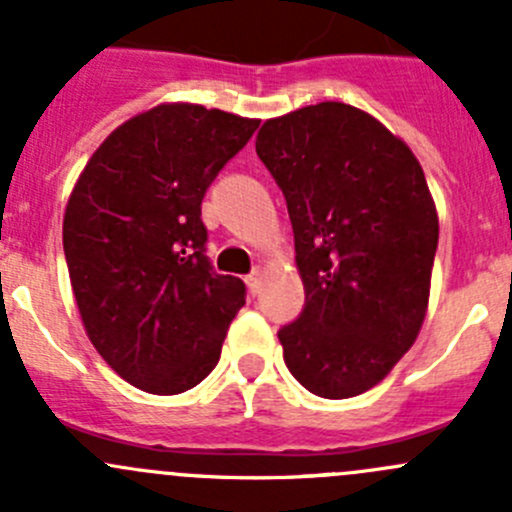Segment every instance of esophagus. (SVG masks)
<instances>
[{
    "mask_svg": "<svg viewBox=\"0 0 512 512\" xmlns=\"http://www.w3.org/2000/svg\"><path fill=\"white\" fill-rule=\"evenodd\" d=\"M260 280H262V270H260V267H257V270H252L250 275L245 277L247 287H250V292H252V294L260 292Z\"/></svg>",
    "mask_w": 512,
    "mask_h": 512,
    "instance_id": "obj_1",
    "label": "esophagus"
}]
</instances>
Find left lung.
<instances>
[{
    "instance_id": "left-lung-1",
    "label": "left lung",
    "mask_w": 512,
    "mask_h": 512,
    "mask_svg": "<svg viewBox=\"0 0 512 512\" xmlns=\"http://www.w3.org/2000/svg\"><path fill=\"white\" fill-rule=\"evenodd\" d=\"M257 156L285 193L304 309L277 332L294 379L322 399L379 384L416 342L438 215L411 148L339 101L270 118Z\"/></svg>"
}]
</instances>
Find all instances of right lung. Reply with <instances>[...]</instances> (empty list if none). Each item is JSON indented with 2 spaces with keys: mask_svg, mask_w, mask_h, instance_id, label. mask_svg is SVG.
<instances>
[{
  "mask_svg": "<svg viewBox=\"0 0 512 512\" xmlns=\"http://www.w3.org/2000/svg\"><path fill=\"white\" fill-rule=\"evenodd\" d=\"M260 121L160 103L118 126L76 180L64 255L81 322L121 379L183 394L215 369L245 282L205 257L200 203Z\"/></svg>",
  "mask_w": 512,
  "mask_h": 512,
  "instance_id": "right-lung-1",
  "label": "right lung"
}]
</instances>
